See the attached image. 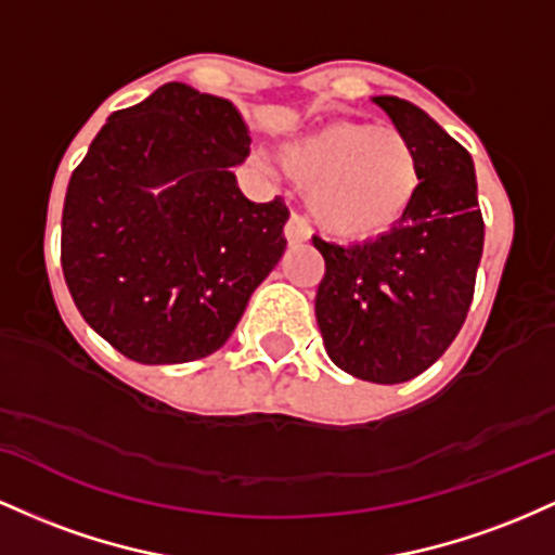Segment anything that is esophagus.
Returning <instances> with one entry per match:
<instances>
[{
  "mask_svg": "<svg viewBox=\"0 0 555 555\" xmlns=\"http://www.w3.org/2000/svg\"><path fill=\"white\" fill-rule=\"evenodd\" d=\"M283 235H285V241H288V244H307L311 230H309L304 217L291 215L288 222H285V228H283Z\"/></svg>",
  "mask_w": 555,
  "mask_h": 555,
  "instance_id": "obj_1",
  "label": "esophagus"
}]
</instances>
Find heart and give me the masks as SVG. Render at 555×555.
<instances>
[{
  "label": "heart",
  "instance_id": "1",
  "mask_svg": "<svg viewBox=\"0 0 555 555\" xmlns=\"http://www.w3.org/2000/svg\"><path fill=\"white\" fill-rule=\"evenodd\" d=\"M280 167L307 185L314 222L338 241L390 233L414 207L422 162L406 133L364 120H330L280 149Z\"/></svg>",
  "mask_w": 555,
  "mask_h": 555
}]
</instances>
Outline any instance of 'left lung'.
I'll list each match as a JSON object with an SVG mask.
<instances>
[{"mask_svg":"<svg viewBox=\"0 0 555 555\" xmlns=\"http://www.w3.org/2000/svg\"><path fill=\"white\" fill-rule=\"evenodd\" d=\"M372 102L416 146L420 194L409 215L379 238L338 246L314 235L325 257L314 314L335 366L396 385L433 366L462 330L475 296L485 222L475 162L462 143L406 99Z\"/></svg>","mask_w":555,"mask_h":555,"instance_id":"1","label":"left lung"}]
</instances>
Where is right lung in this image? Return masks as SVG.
Here are the masks:
<instances>
[{
    "label": "right lung",
    "instance_id": "add662e5",
    "mask_svg": "<svg viewBox=\"0 0 555 555\" xmlns=\"http://www.w3.org/2000/svg\"><path fill=\"white\" fill-rule=\"evenodd\" d=\"M248 146L238 107L185 83L109 115L91 141L65 194L62 272L80 317L122 357H209L275 270L288 207L238 189Z\"/></svg>",
    "mask_w": 555,
    "mask_h": 555
}]
</instances>
